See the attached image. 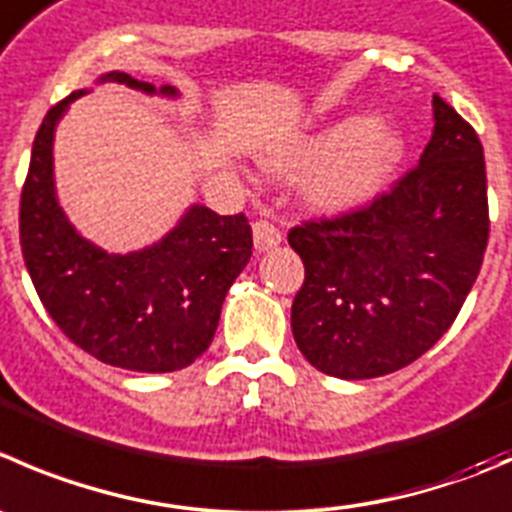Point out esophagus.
<instances>
[{"instance_id":"34e87169","label":"esophagus","mask_w":512,"mask_h":512,"mask_svg":"<svg viewBox=\"0 0 512 512\" xmlns=\"http://www.w3.org/2000/svg\"><path fill=\"white\" fill-rule=\"evenodd\" d=\"M252 237H255V247L260 252L265 250H272V247H277L282 242V230L275 225V222L270 220H257L255 225H252Z\"/></svg>"}]
</instances>
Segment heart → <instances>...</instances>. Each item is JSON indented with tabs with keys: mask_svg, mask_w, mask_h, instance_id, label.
Returning a JSON list of instances; mask_svg holds the SVG:
<instances>
[{
	"mask_svg": "<svg viewBox=\"0 0 512 512\" xmlns=\"http://www.w3.org/2000/svg\"><path fill=\"white\" fill-rule=\"evenodd\" d=\"M400 155V137L388 124L350 119L305 137L270 167L280 175H305V200L317 210L342 212L365 202L393 172Z\"/></svg>",
	"mask_w": 512,
	"mask_h": 512,
	"instance_id": "heart-1",
	"label": "heart"
}]
</instances>
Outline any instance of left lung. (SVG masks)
Instances as JSON below:
<instances>
[{"instance_id": "left-lung-1", "label": "left lung", "mask_w": 512, "mask_h": 512, "mask_svg": "<svg viewBox=\"0 0 512 512\" xmlns=\"http://www.w3.org/2000/svg\"><path fill=\"white\" fill-rule=\"evenodd\" d=\"M418 167L370 205L287 232L305 282L292 335L310 365L342 380L400 370L448 332L488 245V180L478 132L433 97Z\"/></svg>"}]
</instances>
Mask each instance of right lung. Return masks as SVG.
Listing matches in <instances>:
<instances>
[{
  "instance_id": "right-lung-1",
  "label": "right lung",
  "mask_w": 512,
  "mask_h": 512,
  "mask_svg": "<svg viewBox=\"0 0 512 512\" xmlns=\"http://www.w3.org/2000/svg\"><path fill=\"white\" fill-rule=\"evenodd\" d=\"M119 82L155 94V84L124 72ZM77 89L54 104L32 145L19 202V242L39 300L59 330L107 365L135 372H172L210 347L222 302L252 255V227L242 215L192 205L157 245L109 255L67 222L52 177L54 127ZM160 94L175 97V87Z\"/></svg>"
}]
</instances>
